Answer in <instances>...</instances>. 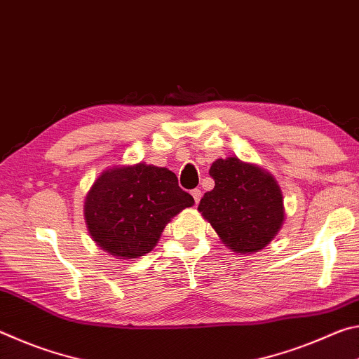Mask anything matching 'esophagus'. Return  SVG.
I'll list each match as a JSON object with an SVG mask.
<instances>
[{
    "label": "esophagus",
    "instance_id": "esophagus-1",
    "mask_svg": "<svg viewBox=\"0 0 359 359\" xmlns=\"http://www.w3.org/2000/svg\"><path fill=\"white\" fill-rule=\"evenodd\" d=\"M191 196L194 198V203L199 204V201H201V196H203V193H201V190H199V188H194V190L191 191Z\"/></svg>",
    "mask_w": 359,
    "mask_h": 359
}]
</instances>
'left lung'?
Returning <instances> with one entry per match:
<instances>
[{
    "mask_svg": "<svg viewBox=\"0 0 359 359\" xmlns=\"http://www.w3.org/2000/svg\"><path fill=\"white\" fill-rule=\"evenodd\" d=\"M209 174L215 187L204 193L198 210L231 252H259L285 222L283 194L274 175L238 156L218 158Z\"/></svg>",
    "mask_w": 359,
    "mask_h": 359,
    "instance_id": "left-lung-1",
    "label": "left lung"
}]
</instances>
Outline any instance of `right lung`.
<instances>
[{
	"label": "right lung",
	"mask_w": 359,
	"mask_h": 359,
	"mask_svg": "<svg viewBox=\"0 0 359 359\" xmlns=\"http://www.w3.org/2000/svg\"><path fill=\"white\" fill-rule=\"evenodd\" d=\"M193 204L172 171L141 161L104 169L85 196L83 217L102 252L133 259L154 250L171 218Z\"/></svg>",
	"instance_id": "add662e5"
}]
</instances>
